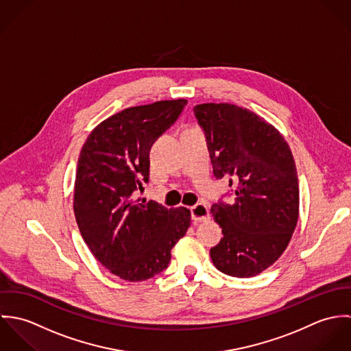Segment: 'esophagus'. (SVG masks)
Segmentation results:
<instances>
[{
	"mask_svg": "<svg viewBox=\"0 0 351 351\" xmlns=\"http://www.w3.org/2000/svg\"><path fill=\"white\" fill-rule=\"evenodd\" d=\"M191 213L195 221H206L210 217L209 208L205 204H196L195 206L191 208Z\"/></svg>",
	"mask_w": 351,
	"mask_h": 351,
	"instance_id": "obj_1",
	"label": "esophagus"
}]
</instances>
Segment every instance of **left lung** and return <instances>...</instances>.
Here are the masks:
<instances>
[{"label": "left lung", "mask_w": 351, "mask_h": 351, "mask_svg": "<svg viewBox=\"0 0 351 351\" xmlns=\"http://www.w3.org/2000/svg\"><path fill=\"white\" fill-rule=\"evenodd\" d=\"M213 174L232 177L235 200L210 208L223 238L210 249L221 273L247 278L271 266L288 247L299 219V180L292 151L265 119L232 104L193 108Z\"/></svg>", "instance_id": "1"}]
</instances>
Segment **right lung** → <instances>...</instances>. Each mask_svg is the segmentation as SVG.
I'll return each mask as SVG.
<instances>
[{
  "mask_svg": "<svg viewBox=\"0 0 351 351\" xmlns=\"http://www.w3.org/2000/svg\"><path fill=\"white\" fill-rule=\"evenodd\" d=\"M188 101H156L105 119L78 159L74 215L80 232L102 266L130 282L163 271L171 249L191 226L185 206L167 209L134 193L149 181L152 143L178 119Z\"/></svg>",
  "mask_w": 351,
  "mask_h": 351,
  "instance_id": "1",
  "label": "right lung"
}]
</instances>
